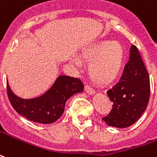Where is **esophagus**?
<instances>
[{"label": "esophagus", "mask_w": 157, "mask_h": 157, "mask_svg": "<svg viewBox=\"0 0 157 157\" xmlns=\"http://www.w3.org/2000/svg\"><path fill=\"white\" fill-rule=\"evenodd\" d=\"M85 90H86V92L87 94H89V95H94V94L96 93L95 90L92 89L90 86H87V85L85 86Z\"/></svg>", "instance_id": "esophagus-1"}]
</instances>
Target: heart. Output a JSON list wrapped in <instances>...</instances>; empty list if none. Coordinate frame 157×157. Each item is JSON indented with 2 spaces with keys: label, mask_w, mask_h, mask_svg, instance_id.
<instances>
[{
  "label": "heart",
  "mask_w": 157,
  "mask_h": 157,
  "mask_svg": "<svg viewBox=\"0 0 157 157\" xmlns=\"http://www.w3.org/2000/svg\"><path fill=\"white\" fill-rule=\"evenodd\" d=\"M83 61L90 62L88 73L96 83H111L120 74L124 61V50L120 43L103 40L91 44L80 53ZM72 63L80 67V61L72 59Z\"/></svg>",
  "instance_id": "b5f03b06"
}]
</instances>
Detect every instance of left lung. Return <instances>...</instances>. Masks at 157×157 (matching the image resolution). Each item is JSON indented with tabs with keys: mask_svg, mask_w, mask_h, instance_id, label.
Returning a JSON list of instances; mask_svg holds the SVG:
<instances>
[{
	"mask_svg": "<svg viewBox=\"0 0 157 157\" xmlns=\"http://www.w3.org/2000/svg\"><path fill=\"white\" fill-rule=\"evenodd\" d=\"M107 96L113 102L110 114L103 117L108 126L126 128L133 125L141 117L150 98V80L143 61L136 46L132 45L130 56L122 76Z\"/></svg>",
	"mask_w": 157,
	"mask_h": 157,
	"instance_id": "left-lung-1",
	"label": "left lung"
}]
</instances>
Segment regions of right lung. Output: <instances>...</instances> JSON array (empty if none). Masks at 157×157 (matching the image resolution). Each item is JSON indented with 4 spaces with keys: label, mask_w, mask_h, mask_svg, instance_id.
Masks as SVG:
<instances>
[{
    "label": "right lung",
    "mask_w": 157,
    "mask_h": 157,
    "mask_svg": "<svg viewBox=\"0 0 157 157\" xmlns=\"http://www.w3.org/2000/svg\"><path fill=\"white\" fill-rule=\"evenodd\" d=\"M6 81L8 97L16 111L29 121L40 124L56 121L63 115L67 100L84 90V85L79 79L62 75L58 76L52 87L43 95L24 99L14 93Z\"/></svg>",
    "instance_id": "obj_1"
}]
</instances>
